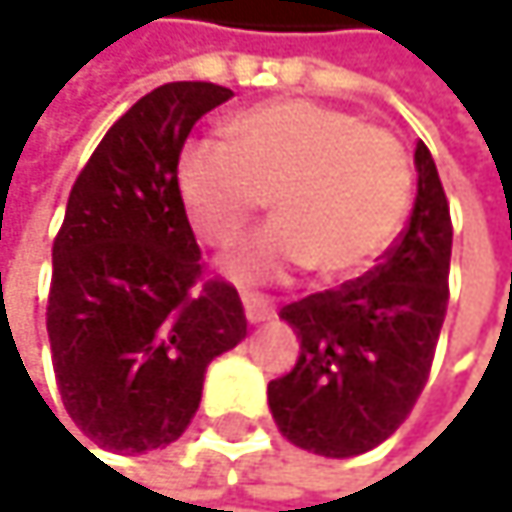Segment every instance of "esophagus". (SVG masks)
<instances>
[{
    "instance_id": "esophagus-1",
    "label": "esophagus",
    "mask_w": 512,
    "mask_h": 512,
    "mask_svg": "<svg viewBox=\"0 0 512 512\" xmlns=\"http://www.w3.org/2000/svg\"><path fill=\"white\" fill-rule=\"evenodd\" d=\"M242 309H245V318L248 324H261V321H270L276 318V306L264 297H242Z\"/></svg>"
}]
</instances>
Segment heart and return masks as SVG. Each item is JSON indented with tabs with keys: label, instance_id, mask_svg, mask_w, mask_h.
I'll list each match as a JSON object with an SVG mask.
<instances>
[{
	"label": "heart",
	"instance_id": "b5f03b06",
	"mask_svg": "<svg viewBox=\"0 0 512 512\" xmlns=\"http://www.w3.org/2000/svg\"><path fill=\"white\" fill-rule=\"evenodd\" d=\"M176 185L191 227L212 248L233 245L273 194L279 218L230 261L239 279L315 267L342 282L372 270L393 245L411 203V161L381 125L309 98H279L230 116L224 143L191 140Z\"/></svg>",
	"mask_w": 512,
	"mask_h": 512
}]
</instances>
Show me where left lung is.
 Returning a JSON list of instances; mask_svg holds the SVG:
<instances>
[{"label":"left lung","mask_w":512,"mask_h":512,"mask_svg":"<svg viewBox=\"0 0 512 512\" xmlns=\"http://www.w3.org/2000/svg\"><path fill=\"white\" fill-rule=\"evenodd\" d=\"M414 164V212L381 264L279 312L300 339V357L270 381V411L279 432L309 453H369L408 420L429 381L450 300L453 221L423 140Z\"/></svg>","instance_id":"obj_1"}]
</instances>
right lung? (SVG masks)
<instances>
[{
  "mask_svg": "<svg viewBox=\"0 0 512 512\" xmlns=\"http://www.w3.org/2000/svg\"><path fill=\"white\" fill-rule=\"evenodd\" d=\"M230 95L203 80L152 89L110 125L68 194L47 336L62 405L101 450L176 441L206 366L245 339L239 294L203 276L176 185L194 122Z\"/></svg>",
  "mask_w": 512,
  "mask_h": 512,
  "instance_id": "right-lung-1",
  "label": "right lung"
}]
</instances>
